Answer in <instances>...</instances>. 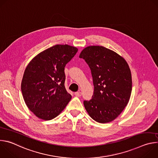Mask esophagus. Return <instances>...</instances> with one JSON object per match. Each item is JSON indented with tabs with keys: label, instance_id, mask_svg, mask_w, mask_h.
Returning a JSON list of instances; mask_svg holds the SVG:
<instances>
[{
	"label": "esophagus",
	"instance_id": "1",
	"mask_svg": "<svg viewBox=\"0 0 158 158\" xmlns=\"http://www.w3.org/2000/svg\"><path fill=\"white\" fill-rule=\"evenodd\" d=\"M75 95L77 97H80L81 96V93L80 91H78V92H76L75 93Z\"/></svg>",
	"mask_w": 158,
	"mask_h": 158
}]
</instances>
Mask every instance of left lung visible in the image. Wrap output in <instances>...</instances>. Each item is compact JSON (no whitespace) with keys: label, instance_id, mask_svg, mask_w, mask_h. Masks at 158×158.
Segmentation results:
<instances>
[{"label":"left lung","instance_id":"left-lung-1","mask_svg":"<svg viewBox=\"0 0 158 158\" xmlns=\"http://www.w3.org/2000/svg\"><path fill=\"white\" fill-rule=\"evenodd\" d=\"M91 71L94 91L84 105L92 119L99 123L114 120L127 106L132 91V77L126 60L102 46L84 48L79 55Z\"/></svg>","mask_w":158,"mask_h":158}]
</instances>
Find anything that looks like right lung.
<instances>
[{"instance_id":"obj_1","label":"right lung","mask_w":158,"mask_h":158,"mask_svg":"<svg viewBox=\"0 0 158 158\" xmlns=\"http://www.w3.org/2000/svg\"><path fill=\"white\" fill-rule=\"evenodd\" d=\"M77 51L57 44L37 54L26 67L21 91L27 106L39 119L55 118L71 99L64 85V67Z\"/></svg>"}]
</instances>
